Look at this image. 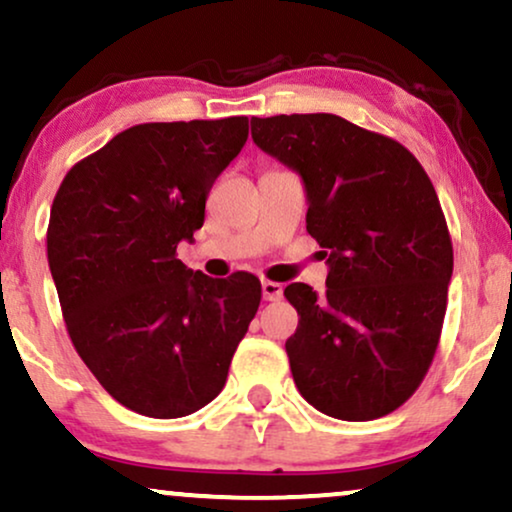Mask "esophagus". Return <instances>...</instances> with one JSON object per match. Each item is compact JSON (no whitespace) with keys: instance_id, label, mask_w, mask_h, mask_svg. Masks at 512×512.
I'll list each match as a JSON object with an SVG mask.
<instances>
[{"instance_id":"obj_1","label":"esophagus","mask_w":512,"mask_h":512,"mask_svg":"<svg viewBox=\"0 0 512 512\" xmlns=\"http://www.w3.org/2000/svg\"><path fill=\"white\" fill-rule=\"evenodd\" d=\"M262 295L264 300H279L283 295V286L276 281H262Z\"/></svg>"}]
</instances>
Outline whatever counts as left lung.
I'll return each instance as SVG.
<instances>
[{"label":"left lung","instance_id":"obj_1","mask_svg":"<svg viewBox=\"0 0 512 512\" xmlns=\"http://www.w3.org/2000/svg\"><path fill=\"white\" fill-rule=\"evenodd\" d=\"M250 123L303 178L307 233L329 264L322 295L283 291L300 317L286 341L295 386L336 420L389 415L422 384L446 315L453 245L432 181L398 140L336 114Z\"/></svg>","mask_w":512,"mask_h":512}]
</instances>
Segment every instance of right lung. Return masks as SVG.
I'll use <instances>...</instances> for the list:
<instances>
[{
  "label": "right lung",
  "instance_id": "1",
  "mask_svg": "<svg viewBox=\"0 0 512 512\" xmlns=\"http://www.w3.org/2000/svg\"><path fill=\"white\" fill-rule=\"evenodd\" d=\"M248 123L126 128L71 166L52 202L47 260L73 348L140 415L174 420L217 398L260 307L257 276L209 279L176 257Z\"/></svg>",
  "mask_w": 512,
  "mask_h": 512
}]
</instances>
